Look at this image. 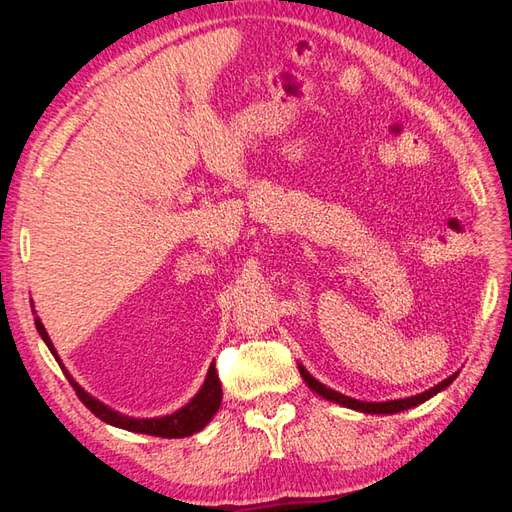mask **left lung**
I'll return each instance as SVG.
<instances>
[{"mask_svg": "<svg viewBox=\"0 0 512 512\" xmlns=\"http://www.w3.org/2000/svg\"><path fill=\"white\" fill-rule=\"evenodd\" d=\"M299 372H301L303 380H306V385H308L312 391H317V394H319V396H323L325 400L339 402V405H343V407H350V409L363 411V413H398V411L411 409V407L420 405V402L429 400L431 396H436L438 391L447 389V387L453 383V380H455V376H458V374H453V376H449L447 380H442L440 385L431 387V389H427V391H422V394H418V396H411V398L387 400V402H363V400H356V398H350V396H343V394H339V391H334V389H330V387L321 385L317 378H312V376L308 374V369H306V367H301V365H299Z\"/></svg>", "mask_w": 512, "mask_h": 512, "instance_id": "8db88e82", "label": "left lung"}]
</instances>
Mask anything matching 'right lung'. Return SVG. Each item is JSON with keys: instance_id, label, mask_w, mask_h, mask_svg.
<instances>
[{"instance_id": "add662e5", "label": "right lung", "mask_w": 512, "mask_h": 512, "mask_svg": "<svg viewBox=\"0 0 512 512\" xmlns=\"http://www.w3.org/2000/svg\"><path fill=\"white\" fill-rule=\"evenodd\" d=\"M35 325H37V332L41 334V339L46 341L48 350L54 354L57 363L61 365L57 352H54V345L50 341V336H48L46 328H43V323L39 319H35ZM61 369H63L65 378L70 380V385L76 391V396H79V400L94 413L96 418H101L107 424H114V427L136 431V433H147V436H156V438H187V436H193L195 431H200V429L206 427V424H209V420L215 416V411L220 409V402H222V385H220V378H217L215 365L209 367V374H206L202 389L193 396L191 402H187V405L178 409L176 413H171V416L149 418V420L129 418V416H123V413H118L107 405H103L101 400L92 398L88 391H85L79 383H76V380L68 372H65L63 365H61Z\"/></svg>"}]
</instances>
